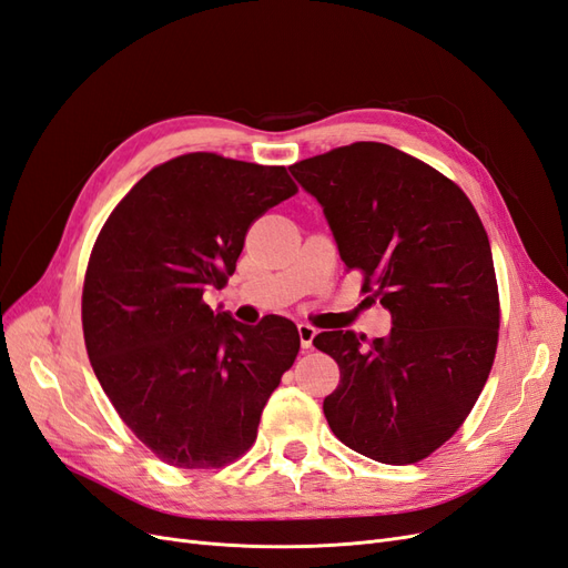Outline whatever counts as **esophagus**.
I'll return each mask as SVG.
<instances>
[{"label": "esophagus", "mask_w": 568, "mask_h": 568, "mask_svg": "<svg viewBox=\"0 0 568 568\" xmlns=\"http://www.w3.org/2000/svg\"><path fill=\"white\" fill-rule=\"evenodd\" d=\"M298 336H301V346L307 351L313 348V338L317 336V329L313 324H298Z\"/></svg>", "instance_id": "esophagus-1"}]
</instances>
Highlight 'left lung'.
<instances>
[{
	"label": "left lung",
	"instance_id": "obj_1",
	"mask_svg": "<svg viewBox=\"0 0 568 568\" xmlns=\"http://www.w3.org/2000/svg\"><path fill=\"white\" fill-rule=\"evenodd\" d=\"M288 170L322 203L346 270L393 317L384 338H313L341 369L324 417L359 455L422 462L469 417L495 359L500 294L484 222L453 180L382 142Z\"/></svg>",
	"mask_w": 568,
	"mask_h": 568
}]
</instances>
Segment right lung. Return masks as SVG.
<instances>
[{
    "instance_id": "1",
    "label": "right lung",
    "mask_w": 568,
    "mask_h": 568,
    "mask_svg": "<svg viewBox=\"0 0 568 568\" xmlns=\"http://www.w3.org/2000/svg\"><path fill=\"white\" fill-rule=\"evenodd\" d=\"M298 192L284 165L196 151L136 182L101 227L82 286L84 346L120 419L161 462L220 469L248 453L301 348L296 324L246 326L203 301L253 222Z\"/></svg>"
}]
</instances>
